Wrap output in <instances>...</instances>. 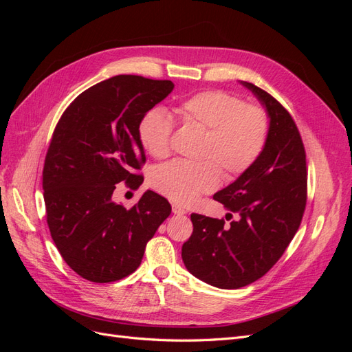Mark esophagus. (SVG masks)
Segmentation results:
<instances>
[{
  "label": "esophagus",
  "mask_w": 352,
  "mask_h": 352,
  "mask_svg": "<svg viewBox=\"0 0 352 352\" xmlns=\"http://www.w3.org/2000/svg\"><path fill=\"white\" fill-rule=\"evenodd\" d=\"M172 211H173V214H177V216H184L185 212H186V210H185L184 207H180V206H177V204H173Z\"/></svg>",
  "instance_id": "34e87169"
}]
</instances>
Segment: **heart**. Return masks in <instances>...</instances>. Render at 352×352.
Segmentation results:
<instances>
[{
  "instance_id": "1",
  "label": "heart",
  "mask_w": 352,
  "mask_h": 352,
  "mask_svg": "<svg viewBox=\"0 0 352 352\" xmlns=\"http://www.w3.org/2000/svg\"><path fill=\"white\" fill-rule=\"evenodd\" d=\"M176 114L185 123L206 129L199 162H173L160 166L151 184L160 194L179 204H190L220 184L221 170L235 177L261 155L270 133L269 114L260 105L243 104L225 91H202L180 101ZM173 122L162 109L148 111L140 123V140L154 158L170 153Z\"/></svg>"
}]
</instances>
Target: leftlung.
Instances as JSON below:
<instances>
[{"label": "left lung", "mask_w": 352, "mask_h": 352, "mask_svg": "<svg viewBox=\"0 0 352 352\" xmlns=\"http://www.w3.org/2000/svg\"><path fill=\"white\" fill-rule=\"evenodd\" d=\"M265 109L270 133L261 155L235 182L212 195L226 220L190 214L194 232L182 247L189 273L211 286L238 289L278 263L301 225L307 204L305 150L291 114L270 94L248 82Z\"/></svg>", "instance_id": "left-lung-1"}]
</instances>
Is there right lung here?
<instances>
[{
  "mask_svg": "<svg viewBox=\"0 0 352 352\" xmlns=\"http://www.w3.org/2000/svg\"><path fill=\"white\" fill-rule=\"evenodd\" d=\"M173 88L172 80L119 74L83 91L56 126L42 172L47 223L63 260L83 279L109 283L133 273L172 212L154 190L131 210L113 192L120 182H144L136 173L145 163L140 123Z\"/></svg>",
  "mask_w": 352,
  "mask_h": 352,
  "instance_id": "add662e5",
  "label": "right lung"
}]
</instances>
